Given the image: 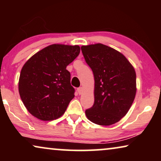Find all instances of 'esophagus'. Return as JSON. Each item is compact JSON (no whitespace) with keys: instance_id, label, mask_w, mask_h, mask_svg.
<instances>
[{"instance_id":"1","label":"esophagus","mask_w":161,"mask_h":161,"mask_svg":"<svg viewBox=\"0 0 161 161\" xmlns=\"http://www.w3.org/2000/svg\"><path fill=\"white\" fill-rule=\"evenodd\" d=\"M77 91H78L79 94H82V92H83V88H82V87H79V88H78V89H77Z\"/></svg>"}]
</instances>
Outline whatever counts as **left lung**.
Wrapping results in <instances>:
<instances>
[{
	"label": "left lung",
	"instance_id": "obj_1",
	"mask_svg": "<svg viewBox=\"0 0 161 161\" xmlns=\"http://www.w3.org/2000/svg\"><path fill=\"white\" fill-rule=\"evenodd\" d=\"M81 50L94 77V103L86 115L97 125L115 124L135 99V69L124 55L103 44L82 46Z\"/></svg>",
	"mask_w": 161,
	"mask_h": 161
}]
</instances>
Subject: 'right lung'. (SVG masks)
Here are the masks:
<instances>
[{"instance_id": "add662e5", "label": "right lung", "mask_w": 161, "mask_h": 161, "mask_svg": "<svg viewBox=\"0 0 161 161\" xmlns=\"http://www.w3.org/2000/svg\"><path fill=\"white\" fill-rule=\"evenodd\" d=\"M78 45L54 44L31 57L23 65L19 93L29 113L51 121L63 115L75 97L67 66L80 53Z\"/></svg>"}]
</instances>
